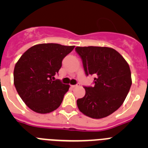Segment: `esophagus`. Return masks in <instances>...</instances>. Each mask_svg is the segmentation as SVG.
<instances>
[{
    "mask_svg": "<svg viewBox=\"0 0 148 148\" xmlns=\"http://www.w3.org/2000/svg\"><path fill=\"white\" fill-rule=\"evenodd\" d=\"M79 86H80V84H75V85H71V87H73V88H75V87H79Z\"/></svg>",
    "mask_w": 148,
    "mask_h": 148,
    "instance_id": "1",
    "label": "esophagus"
}]
</instances>
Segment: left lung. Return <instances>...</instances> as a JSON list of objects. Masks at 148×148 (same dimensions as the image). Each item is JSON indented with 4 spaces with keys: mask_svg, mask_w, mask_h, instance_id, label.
<instances>
[{
    "mask_svg": "<svg viewBox=\"0 0 148 148\" xmlns=\"http://www.w3.org/2000/svg\"><path fill=\"white\" fill-rule=\"evenodd\" d=\"M87 75H93V87H84L85 95L77 100L83 114L102 119L114 113L123 104L132 84L127 62L113 48L77 47Z\"/></svg>",
    "mask_w": 148,
    "mask_h": 148,
    "instance_id": "1",
    "label": "left lung"
}]
</instances>
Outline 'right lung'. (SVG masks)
Listing matches in <instances>:
<instances>
[{"instance_id": "obj_1", "label": "right lung", "mask_w": 148, "mask_h": 148, "mask_svg": "<svg viewBox=\"0 0 148 148\" xmlns=\"http://www.w3.org/2000/svg\"><path fill=\"white\" fill-rule=\"evenodd\" d=\"M75 46L40 44L27 49L14 69V84L29 108L38 113H48L61 105L70 88L55 80L65 56Z\"/></svg>"}]
</instances>
